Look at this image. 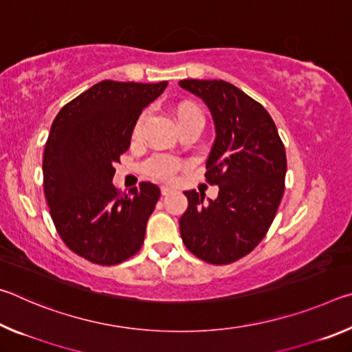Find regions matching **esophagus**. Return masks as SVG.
I'll return each instance as SVG.
<instances>
[{
    "mask_svg": "<svg viewBox=\"0 0 352 352\" xmlns=\"http://www.w3.org/2000/svg\"><path fill=\"white\" fill-rule=\"evenodd\" d=\"M160 189H162V194L163 195H168V194L172 192V188H169V186H162Z\"/></svg>",
    "mask_w": 352,
    "mask_h": 352,
    "instance_id": "esophagus-1",
    "label": "esophagus"
}]
</instances>
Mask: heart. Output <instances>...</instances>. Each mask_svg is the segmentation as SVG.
Masks as SVG:
<instances>
[{
	"label": "heart",
	"instance_id": "1",
	"mask_svg": "<svg viewBox=\"0 0 352 352\" xmlns=\"http://www.w3.org/2000/svg\"><path fill=\"white\" fill-rule=\"evenodd\" d=\"M175 116H177L178 122H183V121H186V119H192V118L204 121V113H201V110L197 105L190 104V102H183L178 105ZM146 119H147V111H142L138 116V119L135 121L133 132H132L135 140H138L141 136L142 129H144V124H146ZM182 168H183L182 160L169 157V155L157 153L148 160H146L144 164H142V172H144L147 177L153 178V180L170 182Z\"/></svg>",
	"mask_w": 352,
	"mask_h": 352
}]
</instances>
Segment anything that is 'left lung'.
<instances>
[{"mask_svg":"<svg viewBox=\"0 0 352 352\" xmlns=\"http://www.w3.org/2000/svg\"><path fill=\"white\" fill-rule=\"evenodd\" d=\"M183 90L211 110L216 141L205 174L217 184L216 200L186 190L180 234L190 253L208 264L239 261L264 239L285 189L287 158L278 129L264 107L225 80L184 79Z\"/></svg>","mask_w":352,"mask_h":352,"instance_id":"obj_1","label":"left lung"}]
</instances>
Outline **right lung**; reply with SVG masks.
Wrapping results in <instances>:
<instances>
[{
    "mask_svg": "<svg viewBox=\"0 0 352 352\" xmlns=\"http://www.w3.org/2000/svg\"><path fill=\"white\" fill-rule=\"evenodd\" d=\"M168 82L102 80L57 113L43 153V188L52 222L71 252L116 265L140 252L160 188L141 182L129 194L113 186L135 121Z\"/></svg>",
    "mask_w": 352,
    "mask_h": 352,
    "instance_id": "right-lung-1",
    "label": "right lung"
}]
</instances>
